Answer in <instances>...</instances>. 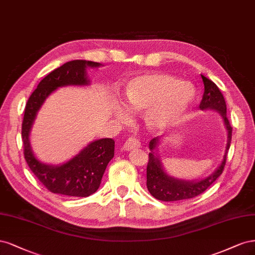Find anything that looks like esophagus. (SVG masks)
Instances as JSON below:
<instances>
[{
  "label": "esophagus",
  "instance_id": "esophagus-1",
  "mask_svg": "<svg viewBox=\"0 0 255 255\" xmlns=\"http://www.w3.org/2000/svg\"><path fill=\"white\" fill-rule=\"evenodd\" d=\"M139 142L138 139L135 137H129L127 141L123 145V149L126 150V151H130V150H133V149H137L139 148Z\"/></svg>",
  "mask_w": 255,
  "mask_h": 255
}]
</instances>
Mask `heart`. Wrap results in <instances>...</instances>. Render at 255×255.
I'll use <instances>...</instances> for the list:
<instances>
[{"instance_id":"b5f03b06","label":"heart","mask_w":255,"mask_h":255,"mask_svg":"<svg viewBox=\"0 0 255 255\" xmlns=\"http://www.w3.org/2000/svg\"><path fill=\"white\" fill-rule=\"evenodd\" d=\"M195 88L166 73H148L131 78L125 87L126 107L116 108V117L124 123L130 111H145L146 125L152 130L168 128L181 119L195 98Z\"/></svg>"}]
</instances>
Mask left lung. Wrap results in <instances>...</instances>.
Listing matches in <instances>:
<instances>
[{"label": "left lung", "mask_w": 255, "mask_h": 255, "mask_svg": "<svg viewBox=\"0 0 255 255\" xmlns=\"http://www.w3.org/2000/svg\"><path fill=\"white\" fill-rule=\"evenodd\" d=\"M204 85V93L200 103V110H215L224 121L228 132V141L225 154L219 166L210 176L201 180H182L169 176L162 166L159 154V136L152 138L149 142V160L147 165V188L155 199L161 201H178L190 199L202 194L209 188L216 179L223 174L226 165L228 150L232 138V127L227 118V105L225 98L218 87L212 80L201 75Z\"/></svg>", "instance_id": "8db88e82"}]
</instances>
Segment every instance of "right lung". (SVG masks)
<instances>
[{
    "label": "right lung",
    "instance_id": "1",
    "mask_svg": "<svg viewBox=\"0 0 255 255\" xmlns=\"http://www.w3.org/2000/svg\"><path fill=\"white\" fill-rule=\"evenodd\" d=\"M102 65L88 60L64 63L40 81L27 101L22 123L24 157L39 181L54 194L88 197L95 193L101 185L107 165L114 157V141L112 138L95 139L71 160L53 165L40 161L32 151L29 139L31 127L38 111L54 91L67 86H89L87 69Z\"/></svg>",
    "mask_w": 255,
    "mask_h": 255
}]
</instances>
